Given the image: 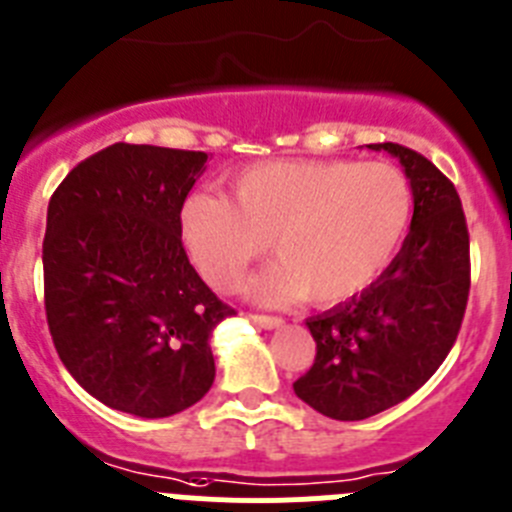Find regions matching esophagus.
Returning a JSON list of instances; mask_svg holds the SVG:
<instances>
[{
    "label": "esophagus",
    "mask_w": 512,
    "mask_h": 512,
    "mask_svg": "<svg viewBox=\"0 0 512 512\" xmlns=\"http://www.w3.org/2000/svg\"><path fill=\"white\" fill-rule=\"evenodd\" d=\"M252 321H255L260 329H280V326H283V319H278V316H262V313H255Z\"/></svg>",
    "instance_id": "34e87169"
}]
</instances>
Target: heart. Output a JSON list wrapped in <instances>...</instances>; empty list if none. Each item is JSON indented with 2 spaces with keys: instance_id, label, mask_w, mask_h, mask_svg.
<instances>
[{
  "instance_id": "b5f03b06",
  "label": "heart",
  "mask_w": 512,
  "mask_h": 512,
  "mask_svg": "<svg viewBox=\"0 0 512 512\" xmlns=\"http://www.w3.org/2000/svg\"><path fill=\"white\" fill-rule=\"evenodd\" d=\"M229 191L183 201V245L209 283L234 288L270 239L280 260L247 288L260 303L357 298L385 273L413 211L411 183L390 163L260 160L232 173Z\"/></svg>"
}]
</instances>
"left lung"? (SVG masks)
<instances>
[{
    "instance_id": "8db88e82",
    "label": "left lung",
    "mask_w": 512,
    "mask_h": 512,
    "mask_svg": "<svg viewBox=\"0 0 512 512\" xmlns=\"http://www.w3.org/2000/svg\"><path fill=\"white\" fill-rule=\"evenodd\" d=\"M367 147L400 160L413 219L365 293L306 321L316 359L293 390L334 421H362L416 393L457 342L469 298V232L454 183L411 147Z\"/></svg>"
}]
</instances>
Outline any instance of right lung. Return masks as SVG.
<instances>
[{
	"mask_svg": "<svg viewBox=\"0 0 512 512\" xmlns=\"http://www.w3.org/2000/svg\"><path fill=\"white\" fill-rule=\"evenodd\" d=\"M206 153L117 142L55 188L43 242L45 316L73 380L114 411L168 418L209 393L211 334L234 308L181 242Z\"/></svg>",
	"mask_w": 512,
	"mask_h": 512,
	"instance_id": "1",
	"label": "right lung"
}]
</instances>
